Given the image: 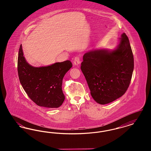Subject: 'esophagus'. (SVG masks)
Returning a JSON list of instances; mask_svg holds the SVG:
<instances>
[{"instance_id":"obj_1","label":"esophagus","mask_w":151,"mask_h":151,"mask_svg":"<svg viewBox=\"0 0 151 151\" xmlns=\"http://www.w3.org/2000/svg\"><path fill=\"white\" fill-rule=\"evenodd\" d=\"M73 63L75 65H79L80 63V58L78 57H76L74 58V60H73Z\"/></svg>"}]
</instances>
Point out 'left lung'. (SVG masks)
Listing matches in <instances>:
<instances>
[{"mask_svg": "<svg viewBox=\"0 0 151 151\" xmlns=\"http://www.w3.org/2000/svg\"><path fill=\"white\" fill-rule=\"evenodd\" d=\"M115 50H94L83 56L81 70L91 94L105 105L121 97L127 90L134 67L129 40L123 33Z\"/></svg>", "mask_w": 151, "mask_h": 151, "instance_id": "8db88e82", "label": "left lung"}]
</instances>
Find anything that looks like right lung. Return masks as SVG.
I'll use <instances>...</instances> for the list:
<instances>
[{"label": "right lung", "instance_id": "add662e5", "mask_svg": "<svg viewBox=\"0 0 151 151\" xmlns=\"http://www.w3.org/2000/svg\"><path fill=\"white\" fill-rule=\"evenodd\" d=\"M72 67L70 60L40 67L32 66L24 57L22 45L20 46L17 60L19 80L29 98L40 106L57 108L62 105L65 99L63 79Z\"/></svg>", "mask_w": 151, "mask_h": 151}]
</instances>
